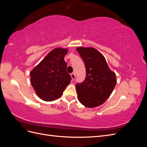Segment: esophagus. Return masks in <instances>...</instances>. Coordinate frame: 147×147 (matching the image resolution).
Segmentation results:
<instances>
[{"label":"esophagus","mask_w":147,"mask_h":147,"mask_svg":"<svg viewBox=\"0 0 147 147\" xmlns=\"http://www.w3.org/2000/svg\"><path fill=\"white\" fill-rule=\"evenodd\" d=\"M71 75V77H72V80L74 81V80L75 79V77H76V76H75V74L74 72V73H72L70 74Z\"/></svg>","instance_id":"34e87169"}]
</instances>
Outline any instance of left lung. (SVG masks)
<instances>
[{"label":"left lung","mask_w":147,"mask_h":147,"mask_svg":"<svg viewBox=\"0 0 147 147\" xmlns=\"http://www.w3.org/2000/svg\"><path fill=\"white\" fill-rule=\"evenodd\" d=\"M77 50L86 70L84 82L76 84L78 99L86 107H98L112 94L117 84L116 74L110 69L104 56L96 49L80 47Z\"/></svg>","instance_id":"8db88e82"}]
</instances>
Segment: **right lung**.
I'll list each match as a JSON object with an SVG mask.
<instances>
[{
  "mask_svg": "<svg viewBox=\"0 0 147 147\" xmlns=\"http://www.w3.org/2000/svg\"><path fill=\"white\" fill-rule=\"evenodd\" d=\"M67 48H56L50 51L30 73V82L37 95L45 101H53L63 94L70 83L64 56Z\"/></svg>",
  "mask_w": 147,
  "mask_h": 147,
  "instance_id": "add662e5",
  "label": "right lung"
}]
</instances>
